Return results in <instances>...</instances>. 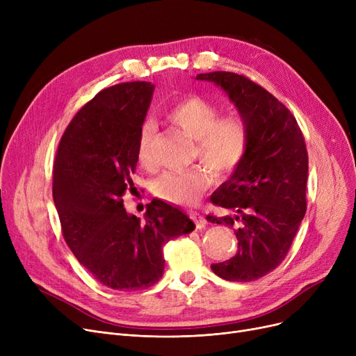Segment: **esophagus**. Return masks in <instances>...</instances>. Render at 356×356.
Returning a JSON list of instances; mask_svg holds the SVG:
<instances>
[{"label": "esophagus", "mask_w": 356, "mask_h": 356, "mask_svg": "<svg viewBox=\"0 0 356 356\" xmlns=\"http://www.w3.org/2000/svg\"><path fill=\"white\" fill-rule=\"evenodd\" d=\"M189 216L192 218V220L196 223V228L197 229H202L207 227V219H204V216H202L200 213L197 212H189Z\"/></svg>", "instance_id": "1"}]
</instances>
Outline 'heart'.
<instances>
[{"label":"heart","instance_id":"1","mask_svg":"<svg viewBox=\"0 0 356 356\" xmlns=\"http://www.w3.org/2000/svg\"><path fill=\"white\" fill-rule=\"evenodd\" d=\"M167 120L195 141V157L218 175L232 173L244 160L250 133L244 120L238 115L220 117L216 105L202 97L192 95L175 104L165 114ZM154 136V124L147 121L138 136L137 159L144 168H152L149 144ZM212 184L209 170L202 167L188 172H167L153 183V193L173 204H195Z\"/></svg>","mask_w":356,"mask_h":356}]
</instances>
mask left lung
<instances>
[{
  "label": "left lung",
  "mask_w": 356,
  "mask_h": 356,
  "mask_svg": "<svg viewBox=\"0 0 356 356\" xmlns=\"http://www.w3.org/2000/svg\"><path fill=\"white\" fill-rule=\"evenodd\" d=\"M196 79L225 92L250 133L244 160L211 196L234 215L207 218L235 228L238 252L211 268L228 282H254L283 263L305 218L309 170L305 138L291 112L242 74L211 72L199 73Z\"/></svg>",
  "instance_id": "obj_1"
}]
</instances>
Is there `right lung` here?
Returning a JSON list of instances; mask_svg holds the SVG:
<instances>
[{
    "label": "right lung",
    "mask_w": 356,
    "mask_h": 356,
    "mask_svg": "<svg viewBox=\"0 0 356 356\" xmlns=\"http://www.w3.org/2000/svg\"><path fill=\"white\" fill-rule=\"evenodd\" d=\"M154 88L127 82L97 93L67 125L53 167V200L66 244L114 290L156 284L164 271L163 245L195 229L188 215L163 200L148 204L144 220L124 208Z\"/></svg>",
    "instance_id": "obj_1"
}]
</instances>
